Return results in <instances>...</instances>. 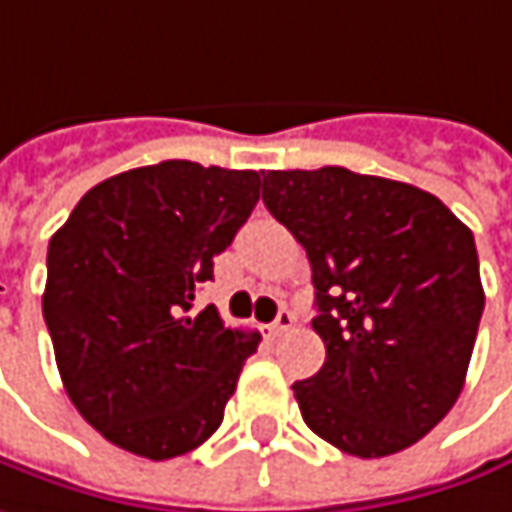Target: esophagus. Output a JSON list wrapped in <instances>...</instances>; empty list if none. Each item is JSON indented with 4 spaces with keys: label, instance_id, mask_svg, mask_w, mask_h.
Listing matches in <instances>:
<instances>
[{
    "label": "esophagus",
    "instance_id": "1",
    "mask_svg": "<svg viewBox=\"0 0 512 512\" xmlns=\"http://www.w3.org/2000/svg\"><path fill=\"white\" fill-rule=\"evenodd\" d=\"M293 322H296V316H293L290 310H278L275 322L269 325V334H272V337H281V334H287V331L293 328Z\"/></svg>",
    "mask_w": 512,
    "mask_h": 512
}]
</instances>
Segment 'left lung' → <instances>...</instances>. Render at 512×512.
<instances>
[{"label": "left lung", "mask_w": 512, "mask_h": 512, "mask_svg": "<svg viewBox=\"0 0 512 512\" xmlns=\"http://www.w3.org/2000/svg\"><path fill=\"white\" fill-rule=\"evenodd\" d=\"M307 252L325 363L293 384L307 428L372 460L419 442L463 390L484 287L472 231L437 196L343 166L263 172Z\"/></svg>", "instance_id": "8db88e82"}]
</instances>
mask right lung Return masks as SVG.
I'll return each mask as SVG.
<instances>
[{"label": "right lung", "instance_id": "add662e5", "mask_svg": "<svg viewBox=\"0 0 512 512\" xmlns=\"http://www.w3.org/2000/svg\"><path fill=\"white\" fill-rule=\"evenodd\" d=\"M260 199V175L193 161L119 172L49 240L43 319L75 410L119 448L169 460L222 425L260 334L193 313Z\"/></svg>", "mask_w": 512, "mask_h": 512}]
</instances>
